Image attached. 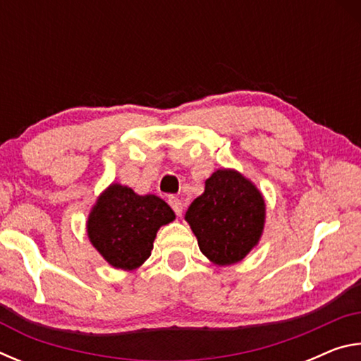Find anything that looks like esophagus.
I'll use <instances>...</instances> for the list:
<instances>
[{"instance_id":"esophagus-1","label":"esophagus","mask_w":361,"mask_h":361,"mask_svg":"<svg viewBox=\"0 0 361 361\" xmlns=\"http://www.w3.org/2000/svg\"><path fill=\"white\" fill-rule=\"evenodd\" d=\"M169 204L175 210L176 215L181 216V213H183V202H181V200L178 197H173V195H172V197H169Z\"/></svg>"}]
</instances>
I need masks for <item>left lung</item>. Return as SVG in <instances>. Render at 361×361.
Listing matches in <instances>:
<instances>
[{"label": "left lung", "mask_w": 361, "mask_h": 361, "mask_svg": "<svg viewBox=\"0 0 361 361\" xmlns=\"http://www.w3.org/2000/svg\"><path fill=\"white\" fill-rule=\"evenodd\" d=\"M199 248L216 266L242 261L258 245L266 202L252 180L234 169H218L185 215Z\"/></svg>", "instance_id": "1"}]
</instances>
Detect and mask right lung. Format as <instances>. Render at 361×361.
<instances>
[{"label": "right lung", "instance_id": "add662e5", "mask_svg": "<svg viewBox=\"0 0 361 361\" xmlns=\"http://www.w3.org/2000/svg\"><path fill=\"white\" fill-rule=\"evenodd\" d=\"M173 219L175 212L166 200L111 183L97 197L85 231L109 266L133 271L151 256L157 231Z\"/></svg>", "mask_w": 361, "mask_h": 361}]
</instances>
